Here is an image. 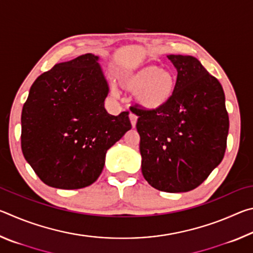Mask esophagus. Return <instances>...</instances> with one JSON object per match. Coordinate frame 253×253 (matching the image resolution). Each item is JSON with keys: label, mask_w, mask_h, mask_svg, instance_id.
Returning <instances> with one entry per match:
<instances>
[{"label": "esophagus", "mask_w": 253, "mask_h": 253, "mask_svg": "<svg viewBox=\"0 0 253 253\" xmlns=\"http://www.w3.org/2000/svg\"><path fill=\"white\" fill-rule=\"evenodd\" d=\"M129 119H130L131 126L135 127V126H136V123H137V116H136V115L130 113V114H129Z\"/></svg>", "instance_id": "esophagus-1"}]
</instances>
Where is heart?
Masks as SVG:
<instances>
[{
  "instance_id": "b5f03b06",
  "label": "heart",
  "mask_w": 253,
  "mask_h": 253,
  "mask_svg": "<svg viewBox=\"0 0 253 253\" xmlns=\"http://www.w3.org/2000/svg\"><path fill=\"white\" fill-rule=\"evenodd\" d=\"M118 84L127 91H135V100L143 109L158 110L173 98L177 78L169 69L146 65L136 70L122 72L118 76ZM111 91L116 95L115 89Z\"/></svg>"
}]
</instances>
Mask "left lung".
Listing matches in <instances>:
<instances>
[{"instance_id":"left-lung-1","label":"left lung","mask_w":253,"mask_h":253,"mask_svg":"<svg viewBox=\"0 0 253 253\" xmlns=\"http://www.w3.org/2000/svg\"><path fill=\"white\" fill-rule=\"evenodd\" d=\"M177 70L172 99L138 116L142 173L156 190L179 193L201 185L223 160L229 116L221 84L192 55L169 54Z\"/></svg>"}]
</instances>
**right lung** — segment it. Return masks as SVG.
Returning <instances> with one entry per match:
<instances>
[{"instance_id":"obj_1","label":"right lung","mask_w":253,"mask_h":253,"mask_svg":"<svg viewBox=\"0 0 253 253\" xmlns=\"http://www.w3.org/2000/svg\"><path fill=\"white\" fill-rule=\"evenodd\" d=\"M99 57L58 63L37 78L21 116V147L46 185L77 190L99 177L106 153L131 128L128 111L105 109L109 88Z\"/></svg>"}]
</instances>
